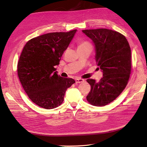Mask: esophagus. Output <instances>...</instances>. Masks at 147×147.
<instances>
[{
  "label": "esophagus",
  "instance_id": "obj_1",
  "mask_svg": "<svg viewBox=\"0 0 147 147\" xmlns=\"http://www.w3.org/2000/svg\"><path fill=\"white\" fill-rule=\"evenodd\" d=\"M75 81L77 83H83L84 81V80L81 79V78H77L75 80Z\"/></svg>",
  "mask_w": 147,
  "mask_h": 147
}]
</instances>
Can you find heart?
<instances>
[{
    "instance_id": "obj_1",
    "label": "heart",
    "mask_w": 147,
    "mask_h": 147,
    "mask_svg": "<svg viewBox=\"0 0 147 147\" xmlns=\"http://www.w3.org/2000/svg\"><path fill=\"white\" fill-rule=\"evenodd\" d=\"M83 46H91L89 42H84L81 43L78 47H83Z\"/></svg>"
}]
</instances>
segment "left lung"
Listing matches in <instances>:
<instances>
[{
  "label": "left lung",
  "instance_id": "8db88e82",
  "mask_svg": "<svg viewBox=\"0 0 147 147\" xmlns=\"http://www.w3.org/2000/svg\"><path fill=\"white\" fill-rule=\"evenodd\" d=\"M95 45V60L103 74L99 82L87 79L91 90L87 100L102 107L114 101L125 88L131 73V49L126 38L107 29L82 31Z\"/></svg>",
  "mask_w": 147,
  "mask_h": 147
}]
</instances>
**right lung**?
Instances as JSON below:
<instances>
[{"label": "right lung", "instance_id": "obj_1", "mask_svg": "<svg viewBox=\"0 0 147 147\" xmlns=\"http://www.w3.org/2000/svg\"><path fill=\"white\" fill-rule=\"evenodd\" d=\"M77 29L67 32H51L34 38L23 48L17 64L22 87L38 106L52 109L60 105L65 92L75 81L58 75L55 66L73 39Z\"/></svg>", "mask_w": 147, "mask_h": 147}]
</instances>
